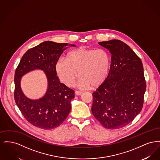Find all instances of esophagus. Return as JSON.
Returning <instances> with one entry per match:
<instances>
[{"instance_id":"34e87169","label":"esophagus","mask_w":160,"mask_h":160,"mask_svg":"<svg viewBox=\"0 0 160 160\" xmlns=\"http://www.w3.org/2000/svg\"><path fill=\"white\" fill-rule=\"evenodd\" d=\"M82 93H83V92L82 91H75V93H76V95H81Z\"/></svg>"}]
</instances>
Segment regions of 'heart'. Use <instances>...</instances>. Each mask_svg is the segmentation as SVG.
I'll return each instance as SVG.
<instances>
[{
	"mask_svg": "<svg viewBox=\"0 0 160 160\" xmlns=\"http://www.w3.org/2000/svg\"><path fill=\"white\" fill-rule=\"evenodd\" d=\"M110 66L111 58L106 50L80 47L71 52L65 59L59 60L55 71L61 82L68 86L74 84L78 72L82 86L97 87L106 79Z\"/></svg>",
	"mask_w": 160,
	"mask_h": 160,
	"instance_id": "obj_1",
	"label": "heart"
}]
</instances>
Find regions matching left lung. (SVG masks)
Wrapping results in <instances>:
<instances>
[{
    "mask_svg": "<svg viewBox=\"0 0 160 160\" xmlns=\"http://www.w3.org/2000/svg\"><path fill=\"white\" fill-rule=\"evenodd\" d=\"M112 54L106 80L92 93V113L107 129L121 128L141 112L146 84L143 63L129 46L118 39L98 42Z\"/></svg>",
    "mask_w": 160,
    "mask_h": 160,
    "instance_id": "1",
    "label": "left lung"
}]
</instances>
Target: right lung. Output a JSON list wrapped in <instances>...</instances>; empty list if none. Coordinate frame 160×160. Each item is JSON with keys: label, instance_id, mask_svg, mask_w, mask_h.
Segmentation results:
<instances>
[{"label": "right lung", "instance_id": "add662e5", "mask_svg": "<svg viewBox=\"0 0 160 160\" xmlns=\"http://www.w3.org/2000/svg\"><path fill=\"white\" fill-rule=\"evenodd\" d=\"M68 45L49 41L43 42L28 50L15 69L14 95L16 104L28 122L41 129H52L59 127L71 110V101L74 98V91L61 83L55 71L56 64ZM36 68L44 70L49 84L42 99L32 100L23 94L20 80L26 73Z\"/></svg>", "mask_w": 160, "mask_h": 160}]
</instances>
